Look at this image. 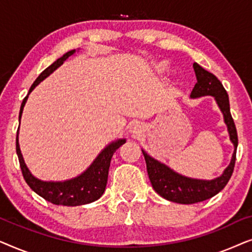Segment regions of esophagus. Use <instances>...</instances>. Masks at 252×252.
I'll return each mask as SVG.
<instances>
[{"label": "esophagus", "mask_w": 252, "mask_h": 252, "mask_svg": "<svg viewBox=\"0 0 252 252\" xmlns=\"http://www.w3.org/2000/svg\"><path fill=\"white\" fill-rule=\"evenodd\" d=\"M129 132L133 134H140L141 132H142V127H141L140 124L133 123V124H130V126H129Z\"/></svg>", "instance_id": "34e87169"}]
</instances>
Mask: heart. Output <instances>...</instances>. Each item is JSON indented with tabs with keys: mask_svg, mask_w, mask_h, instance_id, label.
<instances>
[{
	"mask_svg": "<svg viewBox=\"0 0 252 252\" xmlns=\"http://www.w3.org/2000/svg\"><path fill=\"white\" fill-rule=\"evenodd\" d=\"M165 68V64H160L159 65V70H164Z\"/></svg>",
	"mask_w": 252,
	"mask_h": 252,
	"instance_id": "1",
	"label": "heart"
}]
</instances>
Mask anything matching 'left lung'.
Listing matches in <instances>:
<instances>
[{"mask_svg":"<svg viewBox=\"0 0 252 252\" xmlns=\"http://www.w3.org/2000/svg\"><path fill=\"white\" fill-rule=\"evenodd\" d=\"M192 66H194L197 82L192 88L190 97L196 98L210 95L216 98L223 115V119H225L229 133V139L234 144V153L229 165L220 177L213 179V180H201V179L187 178L177 173L165 164H161L160 161L150 157L146 151L142 150L147 164L148 175H149L155 191L167 201L180 203V204H194V203L203 202L205 199L213 197L225 188L227 182L232 177L234 166H235L236 149L237 143H239L235 124L230 115L229 98L226 89L223 88L222 84L215 74L204 70L201 65L194 63Z\"/></svg>","mask_w":252,"mask_h":252,"instance_id":"8db88e82","label":"left lung"}]
</instances>
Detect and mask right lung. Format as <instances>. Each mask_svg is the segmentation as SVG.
<instances>
[{
	"label": "right lung",
	"mask_w": 252,
	"mask_h": 252,
	"mask_svg": "<svg viewBox=\"0 0 252 252\" xmlns=\"http://www.w3.org/2000/svg\"><path fill=\"white\" fill-rule=\"evenodd\" d=\"M75 50H70L66 54H64L61 58H58L56 62H54L50 66H48L36 80L33 82L31 86L29 94L25 98L23 99L22 106H20L19 111V124L20 118H22L23 109L25 106V103L29 97L30 93L40 84L43 79H46L48 75L60 67L63 64L64 61H66L71 55H73ZM19 130V128H18ZM18 130H17V137H16V151L18 155V159L20 164V168H22L23 177L30 186L31 189L43 197L46 201L53 203L56 205H65V206H77V205H84L88 204L98 199L103 195L105 190L106 182H108V174H109V167L110 161L115 154V151L118 149L120 146L125 143V139L117 140L115 142L110 143L108 147L102 150V153L96 157V159L93 161V164L86 170L84 173L79 175V177L71 179V180L66 181H41L35 177H33L29 168H27L25 161H24L23 155L20 153L19 142H18Z\"/></svg>",
	"instance_id": "obj_1"
}]
</instances>
